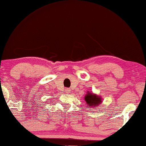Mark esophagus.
<instances>
[{
  "label": "esophagus",
  "instance_id": "34e87169",
  "mask_svg": "<svg viewBox=\"0 0 146 146\" xmlns=\"http://www.w3.org/2000/svg\"><path fill=\"white\" fill-rule=\"evenodd\" d=\"M65 92H66V93H70V90L69 88H66Z\"/></svg>",
  "mask_w": 146,
  "mask_h": 146
}]
</instances>
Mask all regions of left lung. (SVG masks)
I'll return each mask as SVG.
<instances>
[{
    "mask_svg": "<svg viewBox=\"0 0 146 146\" xmlns=\"http://www.w3.org/2000/svg\"><path fill=\"white\" fill-rule=\"evenodd\" d=\"M84 100L88 108H95L102 103V98L96 94L88 91L84 97Z\"/></svg>",
    "mask_w": 146,
    "mask_h": 146,
    "instance_id": "obj_1",
    "label": "left lung"
}]
</instances>
